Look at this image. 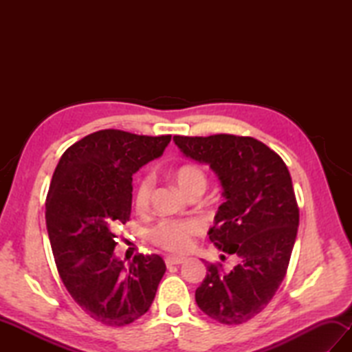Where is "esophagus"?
Here are the masks:
<instances>
[{"instance_id":"obj_1","label":"esophagus","mask_w":352,"mask_h":352,"mask_svg":"<svg viewBox=\"0 0 352 352\" xmlns=\"http://www.w3.org/2000/svg\"><path fill=\"white\" fill-rule=\"evenodd\" d=\"M184 257H175V256H169V257H166V265L168 266H174V265H182V263H184Z\"/></svg>"}]
</instances>
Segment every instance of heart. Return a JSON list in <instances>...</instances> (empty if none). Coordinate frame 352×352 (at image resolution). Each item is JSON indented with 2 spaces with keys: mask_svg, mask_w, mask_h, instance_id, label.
Listing matches in <instances>:
<instances>
[{
  "mask_svg": "<svg viewBox=\"0 0 352 352\" xmlns=\"http://www.w3.org/2000/svg\"><path fill=\"white\" fill-rule=\"evenodd\" d=\"M174 182L188 197H199L208 186V175L195 163L182 164L174 172ZM154 190L153 177H142L134 190V206L145 212L151 203ZM201 233V223L195 219H162L148 230V239L155 246L169 252L182 254L188 251L195 236Z\"/></svg>",
  "mask_w": 352,
  "mask_h": 352,
  "instance_id": "heart-1",
  "label": "heart"
}]
</instances>
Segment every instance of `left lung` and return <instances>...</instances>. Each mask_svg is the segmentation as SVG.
I'll use <instances>...</instances> for the list:
<instances>
[{
    "label": "left lung",
    "instance_id": "obj_1",
    "mask_svg": "<svg viewBox=\"0 0 352 352\" xmlns=\"http://www.w3.org/2000/svg\"><path fill=\"white\" fill-rule=\"evenodd\" d=\"M186 157L210 164L223 188L208 239L234 254L223 271L208 263L195 292L198 307L226 325H239L263 310L287 272L300 223V207L286 163L263 142L248 136H174Z\"/></svg>",
    "mask_w": 352,
    "mask_h": 352
}]
</instances>
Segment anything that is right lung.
<instances>
[{
  "label": "right lung",
  "instance_id": "add662e5",
  "mask_svg": "<svg viewBox=\"0 0 352 352\" xmlns=\"http://www.w3.org/2000/svg\"><path fill=\"white\" fill-rule=\"evenodd\" d=\"M166 136L100 130L71 145L52 174L45 219L58 275L92 319L124 327L151 307L166 271L160 256L115 257L118 230L131 214L133 174L160 157Z\"/></svg>",
  "mask_w": 352,
  "mask_h": 352
}]
</instances>
